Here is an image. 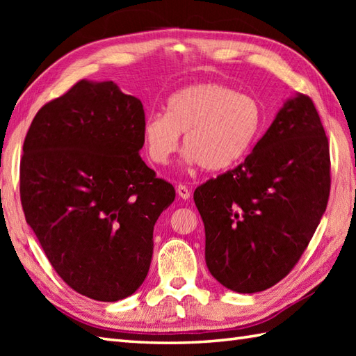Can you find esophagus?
I'll return each instance as SVG.
<instances>
[{
    "label": "esophagus",
    "mask_w": 356,
    "mask_h": 356,
    "mask_svg": "<svg viewBox=\"0 0 356 356\" xmlns=\"http://www.w3.org/2000/svg\"><path fill=\"white\" fill-rule=\"evenodd\" d=\"M177 194H179V197H182V199H190V195H191V193H190V190H188V186H185V185H179L177 186Z\"/></svg>",
    "instance_id": "esophagus-1"
}]
</instances>
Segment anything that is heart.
Instances as JSON below:
<instances>
[{
  "label": "heart",
  "mask_w": 356,
  "mask_h": 356,
  "mask_svg": "<svg viewBox=\"0 0 356 356\" xmlns=\"http://www.w3.org/2000/svg\"><path fill=\"white\" fill-rule=\"evenodd\" d=\"M263 125V105L254 95L203 82L171 95L165 113L145 119L142 138L151 162L166 165L179 151L180 133H185L188 162L207 171H226L251 153Z\"/></svg>",
  "instance_id": "b5f03b06"
}]
</instances>
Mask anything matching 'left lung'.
<instances>
[{"mask_svg": "<svg viewBox=\"0 0 356 356\" xmlns=\"http://www.w3.org/2000/svg\"><path fill=\"white\" fill-rule=\"evenodd\" d=\"M329 193V140L312 99L301 93L245 162L195 188L211 275L240 293L282 282L306 251Z\"/></svg>", "mask_w": 356, "mask_h": 356, "instance_id": "left-lung-1", "label": "left lung"}]
</instances>
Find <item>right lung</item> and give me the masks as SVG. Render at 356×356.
I'll use <instances>...</instances> for the list:
<instances>
[{
    "mask_svg": "<svg viewBox=\"0 0 356 356\" xmlns=\"http://www.w3.org/2000/svg\"><path fill=\"white\" fill-rule=\"evenodd\" d=\"M143 122L142 102L113 81H79L40 108L22 145L26 220L56 274L97 301L139 289L176 197L139 156Z\"/></svg>",
    "mask_w": 356,
    "mask_h": 356,
    "instance_id": "1",
    "label": "right lung"
}]
</instances>
